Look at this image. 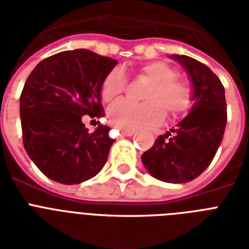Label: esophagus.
Returning a JSON list of instances; mask_svg holds the SVG:
<instances>
[{"label": "esophagus", "instance_id": "34e87169", "mask_svg": "<svg viewBox=\"0 0 249 249\" xmlns=\"http://www.w3.org/2000/svg\"><path fill=\"white\" fill-rule=\"evenodd\" d=\"M121 132V134H123V136H126V137H130V136H133V134H134V130H120Z\"/></svg>", "mask_w": 249, "mask_h": 249}]
</instances>
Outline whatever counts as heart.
I'll return each mask as SVG.
<instances>
[{"label":"heart","instance_id":"heart-1","mask_svg":"<svg viewBox=\"0 0 249 249\" xmlns=\"http://www.w3.org/2000/svg\"><path fill=\"white\" fill-rule=\"evenodd\" d=\"M140 79L150 81L144 90V103L119 101L109 106L108 121L120 130H137L154 126L163 121L166 113L170 117L186 113L194 103V93L186 81L177 79L178 71L164 60L143 63L137 70ZM128 77L123 68L115 67L106 75L101 86L103 101L109 102L124 93Z\"/></svg>","mask_w":249,"mask_h":249}]
</instances>
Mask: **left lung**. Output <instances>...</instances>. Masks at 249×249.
<instances>
[{
  "mask_svg": "<svg viewBox=\"0 0 249 249\" xmlns=\"http://www.w3.org/2000/svg\"><path fill=\"white\" fill-rule=\"evenodd\" d=\"M172 59L185 67L193 81V108L172 133L159 136L142 155V163L160 181L185 183L212 163L224 138L228 112L224 85L205 64L187 55Z\"/></svg>",
  "mask_w": 249,
  "mask_h": 249,
  "instance_id": "8db88e82",
  "label": "left lung"
}]
</instances>
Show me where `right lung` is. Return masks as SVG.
Returning <instances> with one entry per match:
<instances>
[{
  "label": "right lung",
  "mask_w": 249,
  "mask_h": 249,
  "mask_svg": "<svg viewBox=\"0 0 249 249\" xmlns=\"http://www.w3.org/2000/svg\"><path fill=\"white\" fill-rule=\"evenodd\" d=\"M117 60L88 49L58 53L41 60L20 94L23 144L36 166L53 181L73 185L103 168L113 140L108 126L93 133L84 115H105L101 86Z\"/></svg>",
  "instance_id": "right-lung-1"
}]
</instances>
